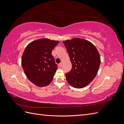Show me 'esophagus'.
Instances as JSON below:
<instances>
[{"label": "esophagus", "mask_w": 124, "mask_h": 124, "mask_svg": "<svg viewBox=\"0 0 124 124\" xmlns=\"http://www.w3.org/2000/svg\"><path fill=\"white\" fill-rule=\"evenodd\" d=\"M62 62L60 63L59 64V66L60 67H62Z\"/></svg>", "instance_id": "esophagus-1"}]
</instances>
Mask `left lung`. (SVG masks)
I'll return each mask as SVG.
<instances>
[{"mask_svg": "<svg viewBox=\"0 0 124 124\" xmlns=\"http://www.w3.org/2000/svg\"><path fill=\"white\" fill-rule=\"evenodd\" d=\"M72 63V69L65 76L72 87L82 88L95 78L100 64V56L95 46L90 41L73 38L63 41Z\"/></svg>", "mask_w": 124, "mask_h": 124, "instance_id": "left-lung-1", "label": "left lung"}]
</instances>
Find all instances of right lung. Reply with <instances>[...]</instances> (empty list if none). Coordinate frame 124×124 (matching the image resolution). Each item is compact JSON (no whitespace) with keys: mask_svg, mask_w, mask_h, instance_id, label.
<instances>
[{"mask_svg":"<svg viewBox=\"0 0 124 124\" xmlns=\"http://www.w3.org/2000/svg\"><path fill=\"white\" fill-rule=\"evenodd\" d=\"M58 41L39 39L29 43L22 55L21 63L27 78L39 87L50 84L57 69L52 51Z\"/></svg>","mask_w":124,"mask_h":124,"instance_id":"obj_1","label":"right lung"}]
</instances>
